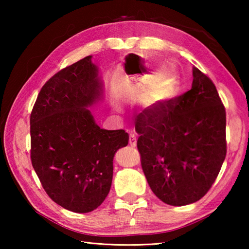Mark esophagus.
Listing matches in <instances>:
<instances>
[{"instance_id":"1","label":"esophagus","mask_w":249,"mask_h":249,"mask_svg":"<svg viewBox=\"0 0 249 249\" xmlns=\"http://www.w3.org/2000/svg\"><path fill=\"white\" fill-rule=\"evenodd\" d=\"M129 144L134 147L137 145V137L134 133L130 134V136H129Z\"/></svg>"}]
</instances>
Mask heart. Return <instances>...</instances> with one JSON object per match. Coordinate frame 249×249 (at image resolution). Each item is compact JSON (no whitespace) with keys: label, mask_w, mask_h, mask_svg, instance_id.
<instances>
[{"label":"heart","mask_w":249,"mask_h":249,"mask_svg":"<svg viewBox=\"0 0 249 249\" xmlns=\"http://www.w3.org/2000/svg\"><path fill=\"white\" fill-rule=\"evenodd\" d=\"M176 92V77L169 70H163L153 92V105L158 106L170 100Z\"/></svg>","instance_id":"heart-1"}]
</instances>
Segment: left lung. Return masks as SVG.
<instances>
[{"label": "left lung", "mask_w": 249, "mask_h": 249, "mask_svg": "<svg viewBox=\"0 0 249 249\" xmlns=\"http://www.w3.org/2000/svg\"><path fill=\"white\" fill-rule=\"evenodd\" d=\"M142 170L152 192L173 206L208 193L226 157V110L214 83L193 67L188 92L145 109L136 122Z\"/></svg>", "instance_id": "obj_1"}]
</instances>
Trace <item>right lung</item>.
<instances>
[{"label":"right lung","instance_id":"add662e5","mask_svg":"<svg viewBox=\"0 0 249 249\" xmlns=\"http://www.w3.org/2000/svg\"><path fill=\"white\" fill-rule=\"evenodd\" d=\"M104 100V82L92 55L62 70L41 88L31 114V160L46 193L75 213L104 202L113 158L128 144L125 130L100 128L91 109Z\"/></svg>","mask_w":249,"mask_h":249}]
</instances>
